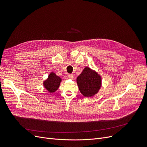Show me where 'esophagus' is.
<instances>
[{"label":"esophagus","instance_id":"34e87169","mask_svg":"<svg viewBox=\"0 0 147 147\" xmlns=\"http://www.w3.org/2000/svg\"><path fill=\"white\" fill-rule=\"evenodd\" d=\"M68 78L69 79H73L74 78V75L72 74H68Z\"/></svg>","mask_w":147,"mask_h":147}]
</instances>
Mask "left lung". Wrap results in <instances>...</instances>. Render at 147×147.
<instances>
[{"mask_svg": "<svg viewBox=\"0 0 147 147\" xmlns=\"http://www.w3.org/2000/svg\"><path fill=\"white\" fill-rule=\"evenodd\" d=\"M77 83L81 94L85 97L96 95L101 87V76L88 67L83 69L77 78Z\"/></svg>", "mask_w": 147, "mask_h": 147, "instance_id": "left-lung-1", "label": "left lung"}]
</instances>
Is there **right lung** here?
I'll use <instances>...</instances> for the list:
<instances>
[{
	"label": "right lung",
	"mask_w": 147,
	"mask_h": 147,
	"mask_svg": "<svg viewBox=\"0 0 147 147\" xmlns=\"http://www.w3.org/2000/svg\"><path fill=\"white\" fill-rule=\"evenodd\" d=\"M62 80L59 76H57L54 72H51L48 79L43 83L44 88L47 90L49 93H53L59 87Z\"/></svg>",
	"instance_id": "add662e5"
}]
</instances>
